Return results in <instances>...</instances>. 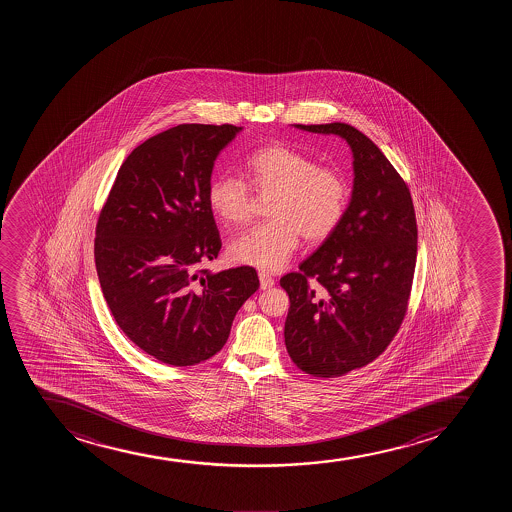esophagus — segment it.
<instances>
[{"instance_id": "esophagus-1", "label": "esophagus", "mask_w": 512, "mask_h": 512, "mask_svg": "<svg viewBox=\"0 0 512 512\" xmlns=\"http://www.w3.org/2000/svg\"><path fill=\"white\" fill-rule=\"evenodd\" d=\"M259 283H261V288L266 290V288H271L275 285V280H273L270 273H266V271H259Z\"/></svg>"}]
</instances>
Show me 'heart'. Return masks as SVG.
<instances>
[{
  "mask_svg": "<svg viewBox=\"0 0 512 512\" xmlns=\"http://www.w3.org/2000/svg\"><path fill=\"white\" fill-rule=\"evenodd\" d=\"M247 183L268 203L270 222L256 225L230 244V256L242 265L278 270L299 246L300 234L323 242L335 234L347 213L350 186L336 169L285 145L261 148L246 160ZM239 177H213L206 200L222 222L246 224L254 210L253 193Z\"/></svg>",
  "mask_w": 512,
  "mask_h": 512,
  "instance_id": "obj_1",
  "label": "heart"
}]
</instances>
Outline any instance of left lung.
<instances>
[{
    "label": "left lung",
    "mask_w": 512,
    "mask_h": 512,
    "mask_svg": "<svg viewBox=\"0 0 512 512\" xmlns=\"http://www.w3.org/2000/svg\"><path fill=\"white\" fill-rule=\"evenodd\" d=\"M336 135L353 155L352 198L335 234L280 280L285 345L300 371L338 377L371 364L405 318L417 263L410 189L376 143L350 124H295Z\"/></svg>",
    "instance_id": "8db88e82"
}]
</instances>
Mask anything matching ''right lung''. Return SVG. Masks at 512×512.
Segmentation results:
<instances>
[{
  "label": "right lung",
  "instance_id": "add662e5",
  "mask_svg": "<svg viewBox=\"0 0 512 512\" xmlns=\"http://www.w3.org/2000/svg\"><path fill=\"white\" fill-rule=\"evenodd\" d=\"M232 124H179L124 160L95 229L100 288L119 328L164 364L220 352L235 314L258 290L251 266L201 270L222 247L206 189Z\"/></svg>",
  "mask_w": 512,
  "mask_h": 512
}]
</instances>
